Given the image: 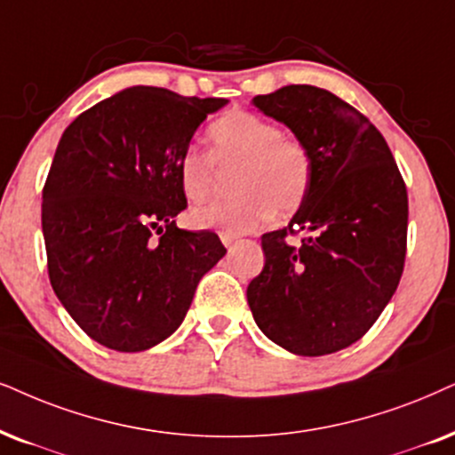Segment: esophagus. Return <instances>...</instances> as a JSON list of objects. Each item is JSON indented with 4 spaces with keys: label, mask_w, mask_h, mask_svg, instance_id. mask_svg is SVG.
<instances>
[{
    "label": "esophagus",
    "mask_w": 455,
    "mask_h": 455,
    "mask_svg": "<svg viewBox=\"0 0 455 455\" xmlns=\"http://www.w3.org/2000/svg\"><path fill=\"white\" fill-rule=\"evenodd\" d=\"M220 241H222V243L227 245V247H231V245L235 243V241H237V235L228 233V231H222V233H220Z\"/></svg>",
    "instance_id": "34e87169"
}]
</instances>
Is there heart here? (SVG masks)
Instances as JSON below:
<instances>
[{
	"mask_svg": "<svg viewBox=\"0 0 455 455\" xmlns=\"http://www.w3.org/2000/svg\"><path fill=\"white\" fill-rule=\"evenodd\" d=\"M210 153L187 148L178 161V180L187 199L201 201L214 191L218 166L235 168L239 195L199 204L191 220L201 228L228 233L254 231L273 214L290 216L307 199L313 159L307 145L287 136L275 122L250 111H233L208 128Z\"/></svg>",
	"mask_w": 455,
	"mask_h": 455,
	"instance_id": "b5f03b06",
	"label": "heart"
}]
</instances>
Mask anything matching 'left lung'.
<instances>
[{
    "label": "left lung",
    "instance_id": "1",
    "mask_svg": "<svg viewBox=\"0 0 455 455\" xmlns=\"http://www.w3.org/2000/svg\"><path fill=\"white\" fill-rule=\"evenodd\" d=\"M251 102L307 145L313 180L290 224L262 235L247 304L290 353H336L365 336L403 275L405 182L376 125L331 92L285 85ZM300 230L309 237L296 251L284 237Z\"/></svg>",
    "mask_w": 455,
    "mask_h": 455
}]
</instances>
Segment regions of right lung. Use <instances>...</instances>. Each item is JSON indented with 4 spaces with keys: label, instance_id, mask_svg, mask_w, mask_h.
I'll return each mask as SVG.
<instances>
[{
    "label": "right lung",
    "instance_id": "1",
    "mask_svg": "<svg viewBox=\"0 0 455 455\" xmlns=\"http://www.w3.org/2000/svg\"><path fill=\"white\" fill-rule=\"evenodd\" d=\"M224 99L134 85L79 115L44 187L42 231L54 294L92 340L138 353L172 336L199 279L227 254L182 231L178 161Z\"/></svg>",
    "mask_w": 455,
    "mask_h": 455
}]
</instances>
